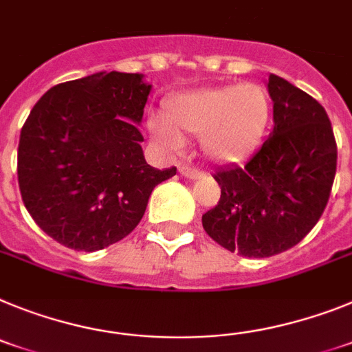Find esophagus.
Instances as JSON below:
<instances>
[{
  "label": "esophagus",
  "instance_id": "1",
  "mask_svg": "<svg viewBox=\"0 0 352 352\" xmlns=\"http://www.w3.org/2000/svg\"><path fill=\"white\" fill-rule=\"evenodd\" d=\"M179 172H180V175L186 177V179H189V180L198 179V177H200V172H198V170H195V168L184 166V164H182V166H179Z\"/></svg>",
  "mask_w": 352,
  "mask_h": 352
}]
</instances>
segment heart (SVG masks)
<instances>
[{
	"instance_id": "obj_1",
	"label": "heart",
	"mask_w": 352,
	"mask_h": 352,
	"mask_svg": "<svg viewBox=\"0 0 352 352\" xmlns=\"http://www.w3.org/2000/svg\"><path fill=\"white\" fill-rule=\"evenodd\" d=\"M273 115L271 96L255 83L186 91L170 99L152 136L166 151H179L182 134L200 136L204 157L216 164L241 163L261 145Z\"/></svg>"
}]
</instances>
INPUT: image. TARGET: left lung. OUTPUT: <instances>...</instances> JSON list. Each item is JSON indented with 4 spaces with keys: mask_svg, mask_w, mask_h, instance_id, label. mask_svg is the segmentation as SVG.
Segmentation results:
<instances>
[{
    "mask_svg": "<svg viewBox=\"0 0 352 352\" xmlns=\"http://www.w3.org/2000/svg\"><path fill=\"white\" fill-rule=\"evenodd\" d=\"M274 127L244 166L221 168L218 206L201 216L207 234L228 252L264 258L292 248L316 227L337 172V143L326 109L271 74Z\"/></svg>",
    "mask_w": 352,
    "mask_h": 352,
    "instance_id": "obj_1",
    "label": "left lung"
}]
</instances>
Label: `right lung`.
<instances>
[{"instance_id": "1", "label": "right lung", "mask_w": 352, "mask_h": 352, "mask_svg": "<svg viewBox=\"0 0 352 352\" xmlns=\"http://www.w3.org/2000/svg\"><path fill=\"white\" fill-rule=\"evenodd\" d=\"M152 90L143 74L96 72L60 83L21 129L24 207L49 237L97 252L136 228L152 189L177 173L146 164L138 125Z\"/></svg>"}]
</instances>
